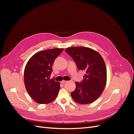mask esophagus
I'll return each instance as SVG.
<instances>
[{"instance_id":"obj_1","label":"esophagus","mask_w":134,"mask_h":134,"mask_svg":"<svg viewBox=\"0 0 134 134\" xmlns=\"http://www.w3.org/2000/svg\"><path fill=\"white\" fill-rule=\"evenodd\" d=\"M68 82V81H67V80H62V83H63V84H64L65 83H66V82Z\"/></svg>"}]
</instances>
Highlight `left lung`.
<instances>
[{"mask_svg":"<svg viewBox=\"0 0 134 134\" xmlns=\"http://www.w3.org/2000/svg\"><path fill=\"white\" fill-rule=\"evenodd\" d=\"M65 52L73 59L79 70L86 71L82 82H75V90L71 93L72 98L82 104L93 102L106 86L107 70L102 57L89 47H71Z\"/></svg>","mask_w":134,"mask_h":134,"instance_id":"1","label":"left lung"}]
</instances>
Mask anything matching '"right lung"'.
<instances>
[{"mask_svg":"<svg viewBox=\"0 0 134 134\" xmlns=\"http://www.w3.org/2000/svg\"><path fill=\"white\" fill-rule=\"evenodd\" d=\"M63 48H54L37 52L28 61L24 72L25 87L32 98L38 103H49L55 99L60 83L50 79L52 66Z\"/></svg>","mask_w":134,"mask_h":134,"instance_id":"1","label":"right lung"}]
</instances>
